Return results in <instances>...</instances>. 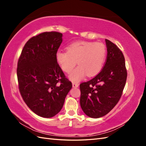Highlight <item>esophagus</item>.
I'll use <instances>...</instances> for the list:
<instances>
[{
    "label": "esophagus",
    "mask_w": 146,
    "mask_h": 146,
    "mask_svg": "<svg viewBox=\"0 0 146 146\" xmlns=\"http://www.w3.org/2000/svg\"><path fill=\"white\" fill-rule=\"evenodd\" d=\"M72 86L73 88H77L78 86V84L77 83H72Z\"/></svg>",
    "instance_id": "esophagus-1"
}]
</instances>
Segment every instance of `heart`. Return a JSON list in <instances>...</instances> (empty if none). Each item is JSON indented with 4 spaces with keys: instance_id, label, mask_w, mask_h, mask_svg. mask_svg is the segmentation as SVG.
Segmentation results:
<instances>
[{
    "instance_id": "obj_1",
    "label": "heart",
    "mask_w": 146,
    "mask_h": 146,
    "mask_svg": "<svg viewBox=\"0 0 146 146\" xmlns=\"http://www.w3.org/2000/svg\"><path fill=\"white\" fill-rule=\"evenodd\" d=\"M56 60L63 71L69 73L75 66H78L69 74L70 80L80 81L87 75L94 76L103 68L106 58L107 48L102 42L77 41L67 47V51L58 50Z\"/></svg>"
}]
</instances>
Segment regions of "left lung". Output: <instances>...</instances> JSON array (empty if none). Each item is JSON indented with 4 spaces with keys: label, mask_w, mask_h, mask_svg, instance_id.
Masks as SVG:
<instances>
[{
    "label": "left lung",
    "mask_w": 146,
    "mask_h": 146,
    "mask_svg": "<svg viewBox=\"0 0 146 146\" xmlns=\"http://www.w3.org/2000/svg\"><path fill=\"white\" fill-rule=\"evenodd\" d=\"M105 42L107 56L103 69L91 80L80 85L81 108L92 118L102 117L115 107L127 80L125 58L122 51L108 39Z\"/></svg>",
    "instance_id": "obj_1"
}]
</instances>
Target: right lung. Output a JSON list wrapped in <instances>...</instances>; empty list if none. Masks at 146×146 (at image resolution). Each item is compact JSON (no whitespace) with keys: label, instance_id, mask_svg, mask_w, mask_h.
<instances>
[{"label":"right lung","instance_id":"add662e5","mask_svg":"<svg viewBox=\"0 0 146 146\" xmlns=\"http://www.w3.org/2000/svg\"><path fill=\"white\" fill-rule=\"evenodd\" d=\"M62 36L47 32L31 38L17 62L22 98L33 112L43 117H52L60 111L72 86L56 60Z\"/></svg>","mask_w":146,"mask_h":146}]
</instances>
